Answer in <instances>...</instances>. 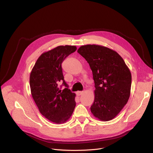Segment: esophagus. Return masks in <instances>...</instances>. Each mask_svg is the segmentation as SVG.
<instances>
[{"label": "esophagus", "instance_id": "esophagus-1", "mask_svg": "<svg viewBox=\"0 0 153 153\" xmlns=\"http://www.w3.org/2000/svg\"><path fill=\"white\" fill-rule=\"evenodd\" d=\"M76 94H77V96H80V95H81L82 94H83V91H77V92H76Z\"/></svg>", "mask_w": 153, "mask_h": 153}]
</instances>
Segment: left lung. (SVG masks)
<instances>
[{"mask_svg": "<svg viewBox=\"0 0 153 153\" xmlns=\"http://www.w3.org/2000/svg\"><path fill=\"white\" fill-rule=\"evenodd\" d=\"M77 52L92 71L95 90L91 113L101 120L113 119L130 97L131 75L128 68L116 52L106 47L82 45Z\"/></svg>", "mask_w": 153, "mask_h": 153, "instance_id": "1", "label": "left lung"}]
</instances>
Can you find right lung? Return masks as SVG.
<instances>
[{"mask_svg": "<svg viewBox=\"0 0 153 153\" xmlns=\"http://www.w3.org/2000/svg\"><path fill=\"white\" fill-rule=\"evenodd\" d=\"M76 50V46L61 45L42 53L30 74V91L40 113L55 124L66 123L76 106V94L65 81L62 64ZM59 82L65 86L64 90L59 88Z\"/></svg>", "mask_w": 153, "mask_h": 153, "instance_id": "obj_1", "label": "right lung"}]
</instances>
